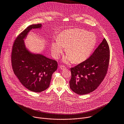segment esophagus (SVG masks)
Masks as SVG:
<instances>
[{
  "label": "esophagus",
  "mask_w": 124,
  "mask_h": 124,
  "mask_svg": "<svg viewBox=\"0 0 124 124\" xmlns=\"http://www.w3.org/2000/svg\"><path fill=\"white\" fill-rule=\"evenodd\" d=\"M59 68L61 70H63V69H65V66L64 65H60L59 66Z\"/></svg>",
  "instance_id": "1"
}]
</instances>
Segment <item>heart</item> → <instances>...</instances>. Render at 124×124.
<instances>
[{"mask_svg": "<svg viewBox=\"0 0 124 124\" xmlns=\"http://www.w3.org/2000/svg\"><path fill=\"white\" fill-rule=\"evenodd\" d=\"M94 34L85 30L70 29L62 31L56 39L51 43V51L53 57L57 59L63 53L65 47L64 57L65 62L72 60L79 63L87 59L93 51L96 44Z\"/></svg>", "mask_w": 124, "mask_h": 124, "instance_id": "heart-1", "label": "heart"}]
</instances>
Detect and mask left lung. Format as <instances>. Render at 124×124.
I'll list each match as a JSON object with an SVG mask.
<instances>
[{
    "mask_svg": "<svg viewBox=\"0 0 124 124\" xmlns=\"http://www.w3.org/2000/svg\"><path fill=\"white\" fill-rule=\"evenodd\" d=\"M110 49L106 39L103 41L88 59L71 68V90L78 95L86 94L98 88L107 73Z\"/></svg>",
    "mask_w": 124,
    "mask_h": 124,
    "instance_id": "8db88e82",
    "label": "left lung"
}]
</instances>
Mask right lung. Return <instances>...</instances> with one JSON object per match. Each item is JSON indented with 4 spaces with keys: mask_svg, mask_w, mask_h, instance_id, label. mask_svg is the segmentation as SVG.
<instances>
[{
    "mask_svg": "<svg viewBox=\"0 0 124 124\" xmlns=\"http://www.w3.org/2000/svg\"><path fill=\"white\" fill-rule=\"evenodd\" d=\"M41 24H32L19 34L12 46L11 61L15 75L24 86L31 91L40 93L50 85L58 63L41 54L31 53L27 49L24 39L32 29L41 28Z\"/></svg>",
    "mask_w": 124,
    "mask_h": 124,
    "instance_id": "1",
    "label": "right lung"
}]
</instances>
